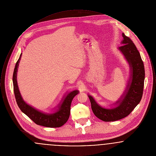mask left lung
<instances>
[{
    "mask_svg": "<svg viewBox=\"0 0 156 156\" xmlns=\"http://www.w3.org/2000/svg\"><path fill=\"white\" fill-rule=\"evenodd\" d=\"M122 36L123 45L119 47V49L130 65L131 75L125 92L116 102V105L118 104L119 105L113 109H105L98 105L92 97L88 96L94 115L104 122L116 121L125 118L140 103L143 96L145 77L143 62L132 40L124 33Z\"/></svg>",
    "mask_w": 156,
    "mask_h": 156,
    "instance_id": "8db88e82",
    "label": "left lung"
}]
</instances>
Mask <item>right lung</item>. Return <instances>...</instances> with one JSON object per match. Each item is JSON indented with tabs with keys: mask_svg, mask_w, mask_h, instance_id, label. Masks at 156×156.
<instances>
[{
	"mask_svg": "<svg viewBox=\"0 0 156 156\" xmlns=\"http://www.w3.org/2000/svg\"><path fill=\"white\" fill-rule=\"evenodd\" d=\"M21 55L22 54L16 64L13 75V90L15 98L20 109L38 125L48 127H59L64 125L69 117L70 107L72 100L75 96L78 94V90H75L69 93L64 99L61 105L59 106L58 111L54 113L45 114L36 110L29 105L26 104V102L23 100L18 88L16 74Z\"/></svg>",
	"mask_w": 156,
	"mask_h": 156,
	"instance_id": "add662e5",
	"label": "right lung"
}]
</instances>
